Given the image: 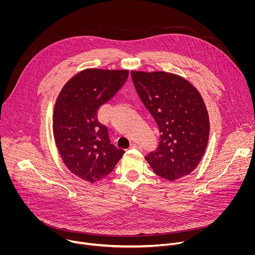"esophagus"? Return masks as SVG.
Instances as JSON below:
<instances>
[{
  "label": "esophagus",
  "mask_w": 255,
  "mask_h": 255,
  "mask_svg": "<svg viewBox=\"0 0 255 255\" xmlns=\"http://www.w3.org/2000/svg\"><path fill=\"white\" fill-rule=\"evenodd\" d=\"M130 148H135V149L141 150V146H139L138 144H135V143H132V144L130 145Z\"/></svg>",
  "instance_id": "34e87169"
}]
</instances>
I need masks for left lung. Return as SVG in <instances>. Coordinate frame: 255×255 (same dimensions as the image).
<instances>
[{"label":"left lung","instance_id":"left-lung-1","mask_svg":"<svg viewBox=\"0 0 255 255\" xmlns=\"http://www.w3.org/2000/svg\"><path fill=\"white\" fill-rule=\"evenodd\" d=\"M131 77L161 133L158 147L145 159L157 175L167 180L190 174L205 153L210 133L201 94L186 79L165 71L132 70Z\"/></svg>","mask_w":255,"mask_h":255}]
</instances>
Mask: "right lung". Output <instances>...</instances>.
I'll return each mask as SVG.
<instances>
[{
    "label": "right lung",
    "mask_w": 255,
    "mask_h": 255,
    "mask_svg": "<svg viewBox=\"0 0 255 255\" xmlns=\"http://www.w3.org/2000/svg\"><path fill=\"white\" fill-rule=\"evenodd\" d=\"M128 76L126 69L88 68L72 77L56 99L52 125L56 147L65 166L89 183L110 173L125 153L111 143L97 114Z\"/></svg>",
    "instance_id": "right-lung-1"
}]
</instances>
